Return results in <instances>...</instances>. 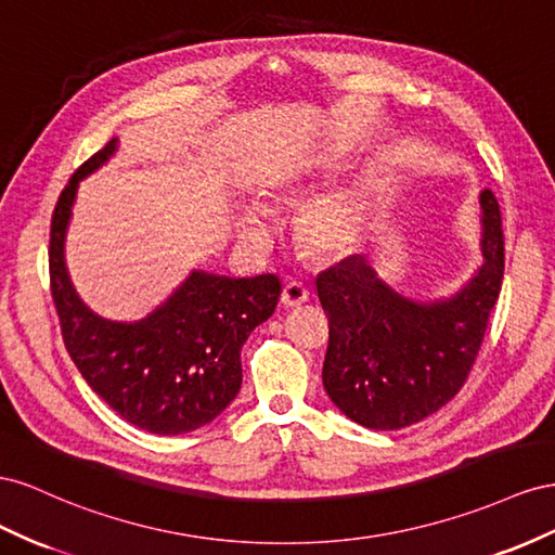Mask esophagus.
I'll return each instance as SVG.
<instances>
[{
  "mask_svg": "<svg viewBox=\"0 0 555 555\" xmlns=\"http://www.w3.org/2000/svg\"><path fill=\"white\" fill-rule=\"evenodd\" d=\"M309 299V291L302 286V283H297V281H293V283H286V286H283V293H281V305L286 307V309H297V307H302L305 302Z\"/></svg>",
  "mask_w": 555,
  "mask_h": 555,
  "instance_id": "esophagus-1",
  "label": "esophagus"
}]
</instances>
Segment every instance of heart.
<instances>
[{"instance_id":"heart-1","label":"heart","mask_w":555,"mask_h":555,"mask_svg":"<svg viewBox=\"0 0 555 555\" xmlns=\"http://www.w3.org/2000/svg\"><path fill=\"white\" fill-rule=\"evenodd\" d=\"M325 155H299L283 163L260 183L258 204L276 214L305 199L327 171ZM374 183L367 179L351 181L311 197L295 220V236L315 258H341L362 236L372 209ZM262 208V209H263ZM261 209V210H262ZM256 204H244L234 216L236 240L253 253H260L272 242V223Z\"/></svg>"}]
</instances>
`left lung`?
I'll return each instance as SVG.
<instances>
[{"label": "left lung", "instance_id": "left-lung-1", "mask_svg": "<svg viewBox=\"0 0 555 555\" xmlns=\"http://www.w3.org/2000/svg\"><path fill=\"white\" fill-rule=\"evenodd\" d=\"M481 264L461 288L411 297L351 256L315 279L330 313L323 386L344 416L370 430H400L444 406L477 358L502 274L500 207L479 193Z\"/></svg>", "mask_w": 555, "mask_h": 555}]
</instances>
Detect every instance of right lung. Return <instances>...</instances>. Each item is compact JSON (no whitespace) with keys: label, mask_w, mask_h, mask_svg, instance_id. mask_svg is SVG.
<instances>
[{"label":"right lung","mask_w":555,"mask_h":555,"mask_svg":"<svg viewBox=\"0 0 555 555\" xmlns=\"http://www.w3.org/2000/svg\"><path fill=\"white\" fill-rule=\"evenodd\" d=\"M118 137L76 169L51 223V291L62 337L88 386L120 418L153 435H183L211 423L242 388V346L274 313V274L232 279L190 274L139 321H111L76 293L65 244L78 183L104 167Z\"/></svg>","instance_id":"right-lung-1"}]
</instances>
